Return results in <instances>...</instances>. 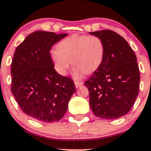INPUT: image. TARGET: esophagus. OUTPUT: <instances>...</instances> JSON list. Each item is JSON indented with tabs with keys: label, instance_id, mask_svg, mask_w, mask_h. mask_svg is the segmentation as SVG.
Segmentation results:
<instances>
[{
	"label": "esophagus",
	"instance_id": "34e87169",
	"mask_svg": "<svg viewBox=\"0 0 151 151\" xmlns=\"http://www.w3.org/2000/svg\"><path fill=\"white\" fill-rule=\"evenodd\" d=\"M74 84L77 88H79V86H81L83 84L82 81H74Z\"/></svg>",
	"mask_w": 151,
	"mask_h": 151
}]
</instances>
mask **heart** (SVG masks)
Segmentation results:
<instances>
[{
	"label": "heart",
	"mask_w": 151,
	"mask_h": 151,
	"mask_svg": "<svg viewBox=\"0 0 151 151\" xmlns=\"http://www.w3.org/2000/svg\"><path fill=\"white\" fill-rule=\"evenodd\" d=\"M104 55V45L97 36L72 35L58 43L57 50H52L50 58L60 75L67 74L72 62L74 77L79 79L84 73L89 74L98 70Z\"/></svg>",
	"instance_id": "heart-1"
}]
</instances>
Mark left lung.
Returning <instances> with one entry per match:
<instances>
[{
    "instance_id": "left-lung-1",
    "label": "left lung",
    "mask_w": 151,
    "mask_h": 151,
    "mask_svg": "<svg viewBox=\"0 0 151 151\" xmlns=\"http://www.w3.org/2000/svg\"><path fill=\"white\" fill-rule=\"evenodd\" d=\"M103 41V62L84 85L95 116L105 119L124 116L131 110L139 91L140 72L136 56L129 43L113 30L90 32Z\"/></svg>"
}]
</instances>
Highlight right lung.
<instances>
[{"mask_svg": "<svg viewBox=\"0 0 151 151\" xmlns=\"http://www.w3.org/2000/svg\"><path fill=\"white\" fill-rule=\"evenodd\" d=\"M67 33L37 30L17 47L11 64V91L24 113L51 123L62 119L76 87L55 70L50 51Z\"/></svg>", "mask_w": 151, "mask_h": 151, "instance_id": "add662e5", "label": "right lung"}]
</instances>
